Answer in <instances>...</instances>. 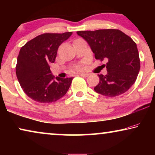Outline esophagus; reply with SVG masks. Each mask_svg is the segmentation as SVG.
<instances>
[{
	"instance_id": "34e87169",
	"label": "esophagus",
	"mask_w": 155,
	"mask_h": 155,
	"mask_svg": "<svg viewBox=\"0 0 155 155\" xmlns=\"http://www.w3.org/2000/svg\"><path fill=\"white\" fill-rule=\"evenodd\" d=\"M79 75H80V76H82V77H83V78H87V77H88L89 74H85V73H80Z\"/></svg>"
}]
</instances>
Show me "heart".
Segmentation results:
<instances>
[{
  "label": "heart",
  "mask_w": 155,
  "mask_h": 155,
  "mask_svg": "<svg viewBox=\"0 0 155 155\" xmlns=\"http://www.w3.org/2000/svg\"><path fill=\"white\" fill-rule=\"evenodd\" d=\"M74 69L76 71H81L83 70V66L81 64H79V65H75V67H74Z\"/></svg>",
  "instance_id": "obj_1"
}]
</instances>
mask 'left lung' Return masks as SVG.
<instances>
[{
  "mask_svg": "<svg viewBox=\"0 0 155 155\" xmlns=\"http://www.w3.org/2000/svg\"><path fill=\"white\" fill-rule=\"evenodd\" d=\"M87 41L97 60L107 61L106 75H98L99 82L94 91L114 97L127 92L135 83L140 69V61L135 42L115 29L78 31Z\"/></svg>",
  "mask_w": 155,
  "mask_h": 155,
  "instance_id": "1",
  "label": "left lung"
}]
</instances>
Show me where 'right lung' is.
<instances>
[{"label": "right lung", "instance_id": "obj_1", "mask_svg": "<svg viewBox=\"0 0 155 155\" xmlns=\"http://www.w3.org/2000/svg\"><path fill=\"white\" fill-rule=\"evenodd\" d=\"M72 32L44 33L27 41L18 56L16 75L24 92L35 101L51 103L63 97L73 78H55L49 65L55 62L59 46Z\"/></svg>", "mask_w": 155, "mask_h": 155}]
</instances>
